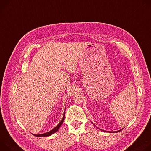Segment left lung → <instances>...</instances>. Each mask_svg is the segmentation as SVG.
Returning <instances> with one entry per match:
<instances>
[{
  "instance_id": "obj_1",
  "label": "left lung",
  "mask_w": 151,
  "mask_h": 151,
  "mask_svg": "<svg viewBox=\"0 0 151 151\" xmlns=\"http://www.w3.org/2000/svg\"><path fill=\"white\" fill-rule=\"evenodd\" d=\"M101 130H102V129H101ZM102 131H103V130H102ZM121 130H119V131H115V132H119V131H120Z\"/></svg>"
}]
</instances>
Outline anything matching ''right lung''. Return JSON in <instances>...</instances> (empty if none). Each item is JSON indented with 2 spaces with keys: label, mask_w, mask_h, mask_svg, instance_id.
I'll return each instance as SVG.
<instances>
[{
  "label": "right lung",
  "mask_w": 151,
  "mask_h": 151,
  "mask_svg": "<svg viewBox=\"0 0 151 151\" xmlns=\"http://www.w3.org/2000/svg\"><path fill=\"white\" fill-rule=\"evenodd\" d=\"M65 111H64V114H63V118L62 119V121L59 122V124L56 126L53 129H52L51 131H50L46 133H44V134H32L34 135L35 136H37V137H46V136H51L53 134H54L55 132H56L59 129V128L60 127L61 125L62 124L63 121H64V118H65Z\"/></svg>",
  "instance_id": "1"
}]
</instances>
